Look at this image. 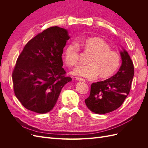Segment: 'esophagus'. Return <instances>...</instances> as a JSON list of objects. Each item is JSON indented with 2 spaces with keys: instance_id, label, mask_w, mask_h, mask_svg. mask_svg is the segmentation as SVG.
<instances>
[{
  "instance_id": "1",
  "label": "esophagus",
  "mask_w": 148,
  "mask_h": 148,
  "mask_svg": "<svg viewBox=\"0 0 148 148\" xmlns=\"http://www.w3.org/2000/svg\"><path fill=\"white\" fill-rule=\"evenodd\" d=\"M76 79H77L78 82H85L83 79L80 78H78V77L76 78Z\"/></svg>"
}]
</instances>
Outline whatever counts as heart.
Masks as SVG:
<instances>
[{
    "label": "heart",
    "mask_w": 148,
    "mask_h": 148,
    "mask_svg": "<svg viewBox=\"0 0 148 148\" xmlns=\"http://www.w3.org/2000/svg\"><path fill=\"white\" fill-rule=\"evenodd\" d=\"M85 51L91 53L86 62L88 65L78 66L71 74L93 79L97 76L99 79L112 77L121 64V57L118 53L111 51V47L100 38H89L80 42ZM79 59V46L75 42H70L64 53V60L69 66L77 65Z\"/></svg>",
    "instance_id": "1"
}]
</instances>
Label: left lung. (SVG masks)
<instances>
[{
    "label": "left lung",
    "instance_id": "8db88e82",
    "mask_svg": "<svg viewBox=\"0 0 148 148\" xmlns=\"http://www.w3.org/2000/svg\"><path fill=\"white\" fill-rule=\"evenodd\" d=\"M122 64L111 78L91 84L90 95L84 102L92 112L105 114L121 106L130 91L134 76V66L128 52L120 51Z\"/></svg>",
    "mask_w": 148,
    "mask_h": 148
}]
</instances>
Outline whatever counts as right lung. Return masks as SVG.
<instances>
[{
	"label": "right lung",
	"instance_id": "obj_1",
	"mask_svg": "<svg viewBox=\"0 0 148 148\" xmlns=\"http://www.w3.org/2000/svg\"><path fill=\"white\" fill-rule=\"evenodd\" d=\"M70 38L67 29L52 26L26 44L12 74L14 92L26 109L46 114L55 106L62 89L70 77H65L62 56Z\"/></svg>",
	"mask_w": 148,
	"mask_h": 148
}]
</instances>
